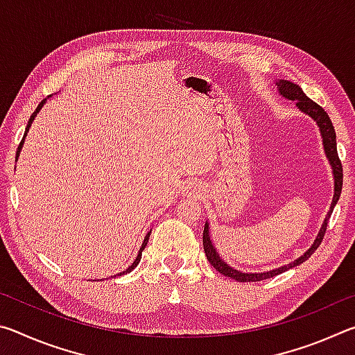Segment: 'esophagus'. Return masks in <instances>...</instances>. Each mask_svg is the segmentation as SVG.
<instances>
[{"instance_id": "esophagus-1", "label": "esophagus", "mask_w": 355, "mask_h": 355, "mask_svg": "<svg viewBox=\"0 0 355 355\" xmlns=\"http://www.w3.org/2000/svg\"><path fill=\"white\" fill-rule=\"evenodd\" d=\"M191 192H194V189H191V188H189V194H191Z\"/></svg>"}]
</instances>
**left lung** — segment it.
I'll return each mask as SVG.
<instances>
[{
	"label": "left lung",
	"mask_w": 355,
	"mask_h": 355,
	"mask_svg": "<svg viewBox=\"0 0 355 355\" xmlns=\"http://www.w3.org/2000/svg\"><path fill=\"white\" fill-rule=\"evenodd\" d=\"M275 84H277L282 97H285L291 101H296V106L299 107V110L313 119L318 123V127H320L321 136H322L324 152H326V156H327L330 166H332V172H334V180H335L334 182L335 183L334 199H332V203H330V209L326 216V219H324V222H322L321 230H320V233H318V236L313 241V244H311V248L305 252L304 255H300L290 264H286V266L272 269V271H266V272H241V271H238V269H233L232 266H228V264L222 260L218 252H216V249H214L211 238H209L208 222H207L205 228H203V249H205V255L208 258V261L211 263V266L216 269V271H219L222 275H225V277L235 279L238 282H260V280L271 279V277H274V275H279L282 272L288 271V269L299 266V264L304 263L305 260H309V258L313 255V252L320 248V244L322 243V238H324V235H326V230H327V220L330 218V214H332V211H334V207L336 205V202H338V199H340L341 188H343V166H341L338 153H336V135H335L332 120L329 119L327 112L324 111L320 105L315 103L313 100H310L307 95L304 94L302 89L297 86V84L286 81V80H279Z\"/></svg>",
	"instance_id": "left-lung-1"
}]
</instances>
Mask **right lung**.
<instances>
[{"label": "right lung", "mask_w": 355, "mask_h": 355, "mask_svg": "<svg viewBox=\"0 0 355 355\" xmlns=\"http://www.w3.org/2000/svg\"><path fill=\"white\" fill-rule=\"evenodd\" d=\"M45 101H46V98L45 100H42L40 101V103H39V106L37 107H35V111L33 112V116L31 117H29V120H28V125H26V130H25V136H23V139H21V142H20V146H19V148H17V158H19V156H20V150H21V147H23V142H25V137H26V135H28V131H29V127H31V123H33V120H34V117L35 116H37V112L42 110V106H44V103H45ZM148 238H150V232L147 233V235H146V238H144V243H142V245H141V249H139V252H137V257H136V260L133 261V264H131V266L130 268H127V269H125V271L123 272H120V275H122V274H127V272H131V271H133V269L137 266V264H139V261H141V257H142V250L144 249H146V245H147V243H148Z\"/></svg>", "instance_id": "right-lung-1"}]
</instances>
